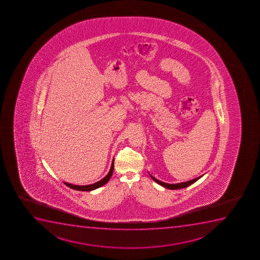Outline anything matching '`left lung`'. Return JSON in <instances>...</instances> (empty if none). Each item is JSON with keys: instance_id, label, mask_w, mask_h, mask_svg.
<instances>
[{"instance_id": "1", "label": "left lung", "mask_w": 260, "mask_h": 260, "mask_svg": "<svg viewBox=\"0 0 260 260\" xmlns=\"http://www.w3.org/2000/svg\"><path fill=\"white\" fill-rule=\"evenodd\" d=\"M150 177L152 178L153 180L156 182V183L160 184V185H162V186L165 187V188H167V189H183V188H185V187L189 186L190 184H192L193 183H195L196 181L199 180V178L201 177H197L195 179H192V180L187 181V182H184V183H175V184H170V183H164L162 181L157 180L156 178L155 177H153L151 175H150Z\"/></svg>"}]
</instances>
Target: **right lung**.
<instances>
[{"instance_id":"add662e5","label":"right lung","mask_w":260,"mask_h":260,"mask_svg":"<svg viewBox=\"0 0 260 260\" xmlns=\"http://www.w3.org/2000/svg\"><path fill=\"white\" fill-rule=\"evenodd\" d=\"M114 171V160L113 162H112V165H111V168H110V171H109V173H108L107 176L106 177H104L102 180L98 181L96 183H93V184H89V185H74V184H71V183H65L64 184H66L68 187H70L71 189H77V190H82V191H90V190H93V189H98L99 187L103 186L104 185L105 183H108V181L110 180V177L112 176V173H113Z\"/></svg>"}]
</instances>
